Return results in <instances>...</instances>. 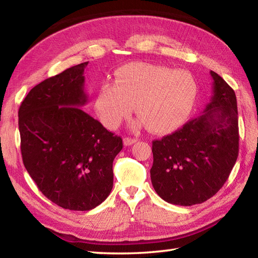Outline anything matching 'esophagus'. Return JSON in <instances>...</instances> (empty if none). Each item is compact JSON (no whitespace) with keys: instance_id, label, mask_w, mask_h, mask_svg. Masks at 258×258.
I'll list each match as a JSON object with an SVG mask.
<instances>
[{"instance_id":"1","label":"esophagus","mask_w":258,"mask_h":258,"mask_svg":"<svg viewBox=\"0 0 258 258\" xmlns=\"http://www.w3.org/2000/svg\"><path fill=\"white\" fill-rule=\"evenodd\" d=\"M135 142H138V140L136 139H133V138H125L124 140H123V143H124V145L125 146H130V145H132V144H134Z\"/></svg>"}]
</instances>
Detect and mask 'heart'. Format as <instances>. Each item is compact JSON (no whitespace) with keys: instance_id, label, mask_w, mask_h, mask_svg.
<instances>
[{"instance_id":"1","label":"heart","mask_w":258,"mask_h":258,"mask_svg":"<svg viewBox=\"0 0 258 258\" xmlns=\"http://www.w3.org/2000/svg\"><path fill=\"white\" fill-rule=\"evenodd\" d=\"M200 87L187 71L150 63H132L118 71L117 84L104 83L96 98L97 112L109 128H116L133 112L154 133L184 123L196 105Z\"/></svg>"}]
</instances>
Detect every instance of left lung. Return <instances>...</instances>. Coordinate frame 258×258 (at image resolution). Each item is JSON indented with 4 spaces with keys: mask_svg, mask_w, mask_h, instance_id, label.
Masks as SVG:
<instances>
[{
    "mask_svg": "<svg viewBox=\"0 0 258 258\" xmlns=\"http://www.w3.org/2000/svg\"><path fill=\"white\" fill-rule=\"evenodd\" d=\"M213 95L204 112L183 127L153 141L151 179L158 196L174 205L204 203L225 184L238 156L235 92L211 71Z\"/></svg>",
    "mask_w": 258,
    "mask_h": 258,
    "instance_id": "obj_1",
    "label": "left lung"
}]
</instances>
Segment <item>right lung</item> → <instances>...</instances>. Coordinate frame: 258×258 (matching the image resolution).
Wrapping results in <instances>:
<instances>
[{"instance_id": "add662e5", "label": "right lung", "mask_w": 258, "mask_h": 258, "mask_svg": "<svg viewBox=\"0 0 258 258\" xmlns=\"http://www.w3.org/2000/svg\"><path fill=\"white\" fill-rule=\"evenodd\" d=\"M65 70L33 87L19 109L21 153L43 195L71 211H90L113 188L122 139L80 106L87 103L84 69Z\"/></svg>"}]
</instances>
